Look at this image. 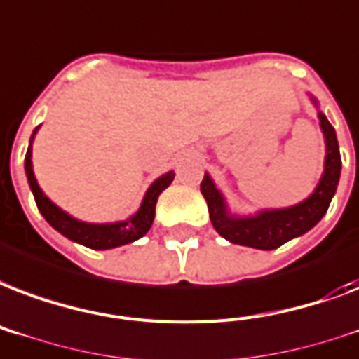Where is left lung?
<instances>
[{
    "label": "left lung",
    "instance_id": "8db88e82",
    "mask_svg": "<svg viewBox=\"0 0 359 359\" xmlns=\"http://www.w3.org/2000/svg\"><path fill=\"white\" fill-rule=\"evenodd\" d=\"M311 96V102L318 109V100ZM320 128L325 142V158L320 182L304 201L287 206V208H263L250 215L233 214L227 201L215 185L208 172L201 183V193L208 204L210 219L217 233L225 241L255 250H276L278 246L309 233L318 221L322 219L333 198L341 177V153L337 142L335 128L327 117L318 109Z\"/></svg>",
    "mask_w": 359,
    "mask_h": 359
}]
</instances>
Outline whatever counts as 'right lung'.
Wrapping results in <instances>:
<instances>
[{
    "label": "right lung",
    "mask_w": 359,
    "mask_h": 359,
    "mask_svg": "<svg viewBox=\"0 0 359 359\" xmlns=\"http://www.w3.org/2000/svg\"><path fill=\"white\" fill-rule=\"evenodd\" d=\"M37 126L32 138H29L28 153L24 158V170H26V177H28L29 189L34 193L36 204L41 215L47 219V223L53 229H56L58 233L64 234L69 241L83 244V246L90 248V250H111V248L125 246L130 242L142 238L153 225L155 219V206H157L158 195L168 187L172 180H174V172L170 170L161 177H157L155 182L151 183L149 189L145 191L144 201L140 204V208L123 221H111V223H87V221H81L74 215H69L67 212L56 206L55 202L50 201L43 189L39 187V183L34 174V164H32V144L36 138Z\"/></svg>",
    "instance_id": "add662e5"
}]
</instances>
